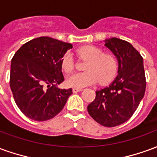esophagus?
<instances>
[{
  "label": "esophagus",
  "mask_w": 157,
  "mask_h": 157,
  "mask_svg": "<svg viewBox=\"0 0 157 157\" xmlns=\"http://www.w3.org/2000/svg\"><path fill=\"white\" fill-rule=\"evenodd\" d=\"M82 89H79V88H73V90H72V91H73V92H74V93H76V92H81V91H82Z\"/></svg>",
  "instance_id": "34e87169"
}]
</instances>
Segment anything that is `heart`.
<instances>
[{"mask_svg":"<svg viewBox=\"0 0 157 157\" xmlns=\"http://www.w3.org/2000/svg\"><path fill=\"white\" fill-rule=\"evenodd\" d=\"M76 55L87 60L85 66L86 71L70 75L66 80L69 86L82 89L97 82L100 84H107L115 76L118 62L113 55L103 54L101 48L92 45L78 48ZM60 65L62 71L65 73H70L74 70V60L71 54L65 53L62 56Z\"/></svg>","mask_w":157,"mask_h":157,"instance_id":"1","label":"heart"}]
</instances>
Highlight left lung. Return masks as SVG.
Masks as SVG:
<instances>
[{"mask_svg":"<svg viewBox=\"0 0 157 157\" xmlns=\"http://www.w3.org/2000/svg\"><path fill=\"white\" fill-rule=\"evenodd\" d=\"M105 46L118 62V75L111 85L96 92L87 111L96 122L114 127L131 118L145 92L143 58L128 42L117 38L106 39Z\"/></svg>","mask_w":157,"mask_h":157,"instance_id":"8db88e82","label":"left lung"}]
</instances>
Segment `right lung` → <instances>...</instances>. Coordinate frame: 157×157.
<instances>
[{"instance_id":"obj_1","label":"right lung","mask_w":157,"mask_h":157,"mask_svg":"<svg viewBox=\"0 0 157 157\" xmlns=\"http://www.w3.org/2000/svg\"><path fill=\"white\" fill-rule=\"evenodd\" d=\"M71 44L39 37L22 45L11 62L10 87L21 112L35 121H45L61 111L72 89H59L64 82L60 59Z\"/></svg>"}]
</instances>
